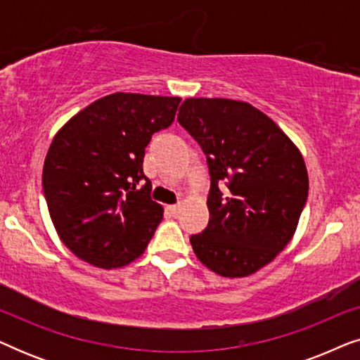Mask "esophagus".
Returning <instances> with one entry per match:
<instances>
[{"mask_svg": "<svg viewBox=\"0 0 360 360\" xmlns=\"http://www.w3.org/2000/svg\"><path fill=\"white\" fill-rule=\"evenodd\" d=\"M169 211L174 216H176V214H179V211H180V205H170L169 206Z\"/></svg>", "mask_w": 360, "mask_h": 360, "instance_id": "esophagus-1", "label": "esophagus"}]
</instances>
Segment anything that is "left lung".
Masks as SVG:
<instances>
[{"instance_id":"1","label":"left lung","mask_w":360,"mask_h":360,"mask_svg":"<svg viewBox=\"0 0 360 360\" xmlns=\"http://www.w3.org/2000/svg\"><path fill=\"white\" fill-rule=\"evenodd\" d=\"M179 122L206 154L210 223L190 238L198 260L228 278L252 275L283 250L308 196V172L297 144L245 101L188 98ZM229 191L221 194L218 184Z\"/></svg>"}]
</instances>
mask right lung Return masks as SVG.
<instances>
[{
	"label": "right lung",
	"instance_id": "1",
	"mask_svg": "<svg viewBox=\"0 0 360 360\" xmlns=\"http://www.w3.org/2000/svg\"><path fill=\"white\" fill-rule=\"evenodd\" d=\"M180 101L117 91L83 108L53 136L44 193L58 238L78 259L110 270L144 254L164 218L142 172L144 149L174 122Z\"/></svg>",
	"mask_w": 360,
	"mask_h": 360
}]
</instances>
